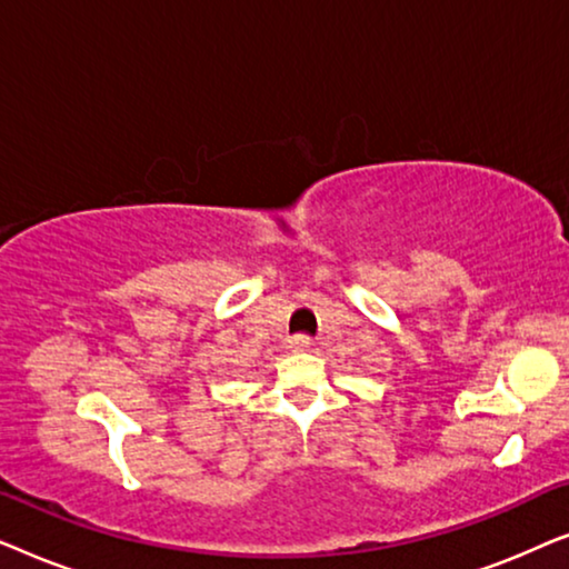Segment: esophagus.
I'll return each instance as SVG.
<instances>
[{
	"mask_svg": "<svg viewBox=\"0 0 569 569\" xmlns=\"http://www.w3.org/2000/svg\"><path fill=\"white\" fill-rule=\"evenodd\" d=\"M310 345V341L306 339V337H292L290 339V349L292 352H302V349H306Z\"/></svg>",
	"mask_w": 569,
	"mask_h": 569,
	"instance_id": "34e87169",
	"label": "esophagus"
}]
</instances>
